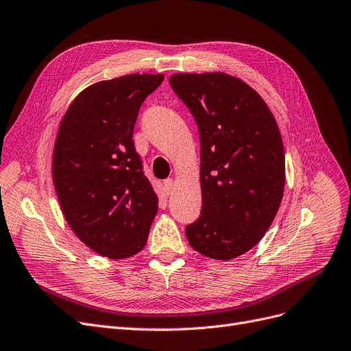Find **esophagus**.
I'll return each mask as SVG.
<instances>
[{"instance_id":"esophagus-1","label":"esophagus","mask_w":351,"mask_h":351,"mask_svg":"<svg viewBox=\"0 0 351 351\" xmlns=\"http://www.w3.org/2000/svg\"><path fill=\"white\" fill-rule=\"evenodd\" d=\"M173 185H175V180H173L172 178H167V179H165L163 186H165V189H166V192H167V193H171V192H172Z\"/></svg>"}]
</instances>
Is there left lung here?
Wrapping results in <instances>:
<instances>
[{
    "label": "left lung",
    "instance_id": "obj_1",
    "mask_svg": "<svg viewBox=\"0 0 351 351\" xmlns=\"http://www.w3.org/2000/svg\"><path fill=\"white\" fill-rule=\"evenodd\" d=\"M198 125L201 215L185 228L193 250L231 261L253 249L274 223L285 189V150L267 104L224 72L169 77Z\"/></svg>",
    "mask_w": 351,
    "mask_h": 351
}]
</instances>
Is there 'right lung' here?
Masks as SVG:
<instances>
[{"label":"right lung","mask_w":351,"mask_h":351,"mask_svg":"<svg viewBox=\"0 0 351 351\" xmlns=\"http://www.w3.org/2000/svg\"><path fill=\"white\" fill-rule=\"evenodd\" d=\"M163 73H132L89 85L60 121L51 176L63 217L90 250L127 258L145 249L158 195L133 143L140 106Z\"/></svg>","instance_id":"right-lung-1"}]
</instances>
